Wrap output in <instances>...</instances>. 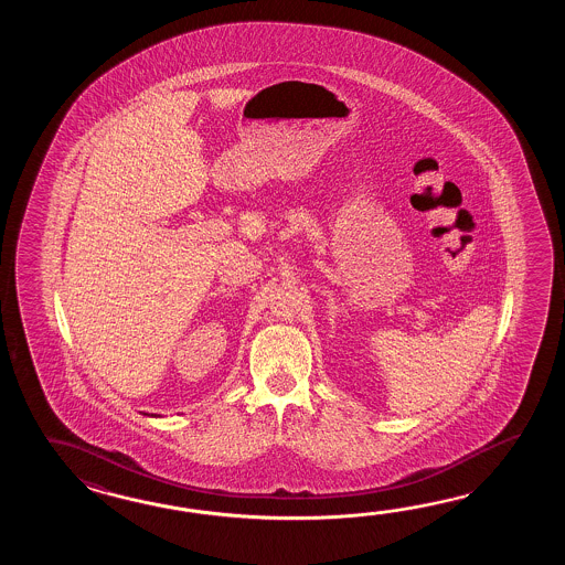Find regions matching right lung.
Segmentation results:
<instances>
[{
  "mask_svg": "<svg viewBox=\"0 0 565 565\" xmlns=\"http://www.w3.org/2000/svg\"><path fill=\"white\" fill-rule=\"evenodd\" d=\"M151 416H153V414H151Z\"/></svg>",
  "mask_w": 565,
  "mask_h": 565,
  "instance_id": "add662e5",
  "label": "right lung"
}]
</instances>
